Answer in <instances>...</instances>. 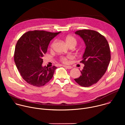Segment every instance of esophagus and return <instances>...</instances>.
I'll return each instance as SVG.
<instances>
[{
    "label": "esophagus",
    "mask_w": 125,
    "mask_h": 125,
    "mask_svg": "<svg viewBox=\"0 0 125 125\" xmlns=\"http://www.w3.org/2000/svg\"><path fill=\"white\" fill-rule=\"evenodd\" d=\"M63 66L64 67H65V68H67V69H71L72 68V66H65V65H63Z\"/></svg>",
    "instance_id": "1"
}]
</instances>
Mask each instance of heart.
I'll return each mask as SVG.
<instances>
[{
    "label": "heart",
    "instance_id": "1",
    "mask_svg": "<svg viewBox=\"0 0 125 125\" xmlns=\"http://www.w3.org/2000/svg\"><path fill=\"white\" fill-rule=\"evenodd\" d=\"M65 42L66 43V44L70 47H75L77 43V42L76 39L72 35H68L67 36L65 39ZM55 43V41H53L52 43L50 45V48H52L53 46H54V44ZM72 57L70 56H62L61 57H60L59 58V60L62 62L63 63L66 64L68 62V59L69 58H71Z\"/></svg>",
    "mask_w": 125,
    "mask_h": 125
}]
</instances>
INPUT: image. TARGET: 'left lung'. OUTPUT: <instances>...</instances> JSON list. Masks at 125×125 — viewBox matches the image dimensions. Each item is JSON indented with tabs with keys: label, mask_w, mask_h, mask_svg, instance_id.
<instances>
[{
	"label": "left lung",
	"mask_w": 125,
	"mask_h": 125,
	"mask_svg": "<svg viewBox=\"0 0 125 125\" xmlns=\"http://www.w3.org/2000/svg\"><path fill=\"white\" fill-rule=\"evenodd\" d=\"M83 39L86 45L80 62L84 65L81 76L75 81L80 85L90 86L103 77L111 59L110 49L107 41L103 35L91 30H82L75 32Z\"/></svg>",
	"instance_id": "1"
}]
</instances>
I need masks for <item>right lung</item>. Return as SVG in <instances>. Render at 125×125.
Here are the masks:
<instances>
[{
    "label": "right lung",
    "instance_id": "1",
    "mask_svg": "<svg viewBox=\"0 0 125 125\" xmlns=\"http://www.w3.org/2000/svg\"><path fill=\"white\" fill-rule=\"evenodd\" d=\"M42 30L28 31L18 41L14 59L23 79L29 84L40 87L53 77L57 68L42 66V57L47 50L50 41L59 34Z\"/></svg>",
    "mask_w": 125,
    "mask_h": 125
}]
</instances>
